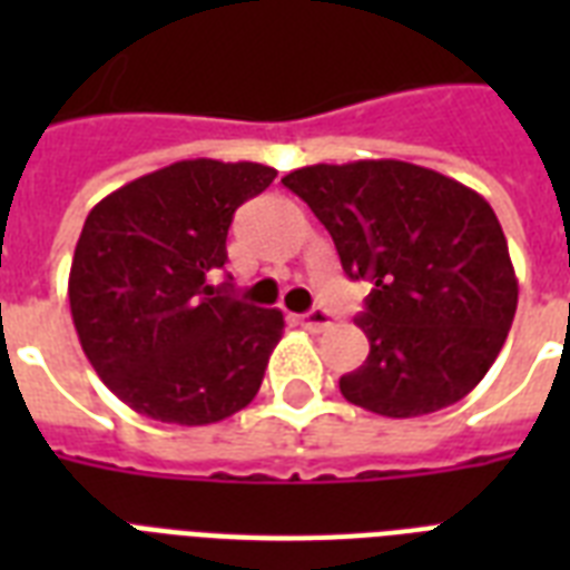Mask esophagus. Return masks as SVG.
<instances>
[{"label": "esophagus", "mask_w": 570, "mask_h": 570, "mask_svg": "<svg viewBox=\"0 0 570 570\" xmlns=\"http://www.w3.org/2000/svg\"><path fill=\"white\" fill-rule=\"evenodd\" d=\"M302 328L313 331V334H320V331L331 328V316H328V311H322V307H316V311L304 313V316H302Z\"/></svg>", "instance_id": "1"}]
</instances>
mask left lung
Listing matches in <instances>:
<instances>
[{
    "label": "left lung",
    "mask_w": 570,
    "mask_h": 570,
    "mask_svg": "<svg viewBox=\"0 0 570 570\" xmlns=\"http://www.w3.org/2000/svg\"><path fill=\"white\" fill-rule=\"evenodd\" d=\"M281 183L325 224L343 272L373 284L357 316L370 355L340 393L393 420L468 396L518 311L509 245L485 197L399 159L307 165Z\"/></svg>",
    "instance_id": "8db88e82"
}]
</instances>
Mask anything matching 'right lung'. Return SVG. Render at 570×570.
Masks as SVG:
<instances>
[{"instance_id":"obj_1","label":"right lung","mask_w":570,"mask_h":570,"mask_svg":"<svg viewBox=\"0 0 570 570\" xmlns=\"http://www.w3.org/2000/svg\"><path fill=\"white\" fill-rule=\"evenodd\" d=\"M259 163L183 159L94 206L70 266V313L102 384L138 414L209 425L257 396L284 313L209 284L233 213L268 189Z\"/></svg>"}]
</instances>
